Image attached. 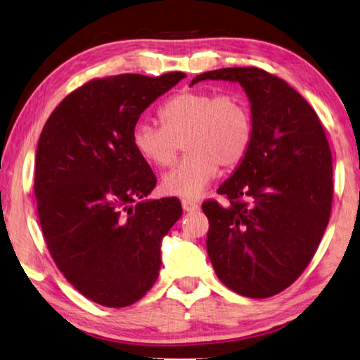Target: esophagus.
<instances>
[{"label": "esophagus", "mask_w": 360, "mask_h": 360, "mask_svg": "<svg viewBox=\"0 0 360 360\" xmlns=\"http://www.w3.org/2000/svg\"><path fill=\"white\" fill-rule=\"evenodd\" d=\"M181 205H182V210L187 211V213H192V211L198 210V205L192 200H182Z\"/></svg>", "instance_id": "1"}]
</instances>
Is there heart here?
Wrapping results in <instances>:
<instances>
[{
  "mask_svg": "<svg viewBox=\"0 0 360 360\" xmlns=\"http://www.w3.org/2000/svg\"><path fill=\"white\" fill-rule=\"evenodd\" d=\"M163 127L139 120L131 131V144L144 162L171 165L179 142L184 158L162 178L165 193L181 198L203 195L222 168H236L253 139L250 107L238 94L182 91L158 112Z\"/></svg>",
  "mask_w": 360,
  "mask_h": 360,
  "instance_id": "obj_1",
  "label": "heart"
}]
</instances>
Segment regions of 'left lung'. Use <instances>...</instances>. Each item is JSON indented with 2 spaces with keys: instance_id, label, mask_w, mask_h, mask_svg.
Segmentation results:
<instances>
[{
  "instance_id": "left-lung-1",
  "label": "left lung",
  "mask_w": 360,
  "mask_h": 360,
  "mask_svg": "<svg viewBox=\"0 0 360 360\" xmlns=\"http://www.w3.org/2000/svg\"><path fill=\"white\" fill-rule=\"evenodd\" d=\"M238 83L250 101L253 139L218 193L202 205L207 252L219 281L242 296L269 298L309 264L327 229L332 152L321 120L287 82L255 67L205 72L191 82Z\"/></svg>"
}]
</instances>
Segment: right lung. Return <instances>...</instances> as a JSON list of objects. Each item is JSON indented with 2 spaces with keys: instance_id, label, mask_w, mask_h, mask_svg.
I'll return each mask as SVG.
<instances>
[{
  "instance_id": "add662e5",
  "label": "right lung",
  "mask_w": 360,
  "mask_h": 360,
  "mask_svg": "<svg viewBox=\"0 0 360 360\" xmlns=\"http://www.w3.org/2000/svg\"><path fill=\"white\" fill-rule=\"evenodd\" d=\"M182 72L93 79L51 113L37 149L35 197L54 262L79 293L107 307L139 301L157 282L162 240L182 208L152 200L149 163L131 144L141 113Z\"/></svg>"
}]
</instances>
